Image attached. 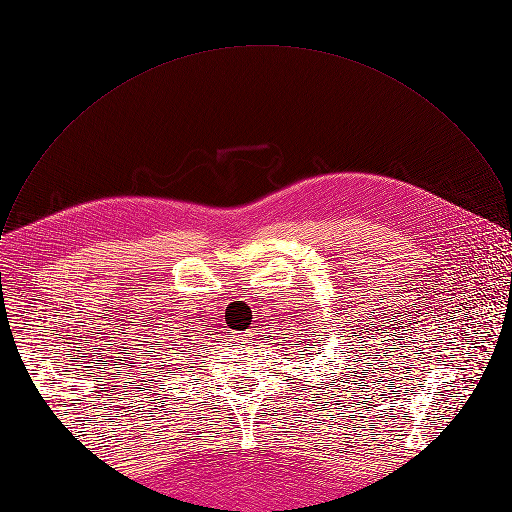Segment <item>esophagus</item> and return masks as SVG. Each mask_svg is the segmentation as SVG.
Wrapping results in <instances>:
<instances>
[{
  "mask_svg": "<svg viewBox=\"0 0 512 512\" xmlns=\"http://www.w3.org/2000/svg\"><path fill=\"white\" fill-rule=\"evenodd\" d=\"M251 342H253V335L247 331V333H243L241 337H238V344H236V346L247 348V346H251Z\"/></svg>",
  "mask_w": 512,
  "mask_h": 512,
  "instance_id": "1",
  "label": "esophagus"
}]
</instances>
